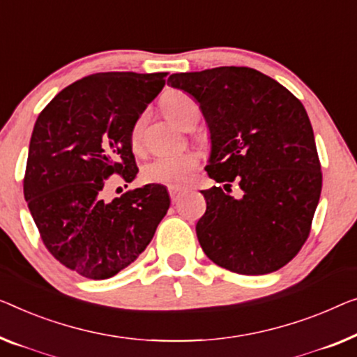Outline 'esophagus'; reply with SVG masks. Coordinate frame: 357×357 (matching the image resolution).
<instances>
[{
	"mask_svg": "<svg viewBox=\"0 0 357 357\" xmlns=\"http://www.w3.org/2000/svg\"><path fill=\"white\" fill-rule=\"evenodd\" d=\"M168 192H169V197H172V202H173V204H176V202L179 200L181 194H183V190H181V189H176V188H169V189H168Z\"/></svg>",
	"mask_w": 357,
	"mask_h": 357,
	"instance_id": "esophagus-1",
	"label": "esophagus"
}]
</instances>
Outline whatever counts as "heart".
I'll return each instance as SVG.
<instances>
[{
	"label": "heart",
	"mask_w": 357,
	"mask_h": 357,
	"mask_svg": "<svg viewBox=\"0 0 357 357\" xmlns=\"http://www.w3.org/2000/svg\"><path fill=\"white\" fill-rule=\"evenodd\" d=\"M165 114L173 123L179 126H188L195 116H199V105L189 94L183 91H173L163 99ZM144 115L136 120L131 130V141L137 144L141 137ZM199 155L194 152H173L162 153L153 157L142 168V178L147 183L162 184L167 188H184L194 178V173L199 168Z\"/></svg>",
	"instance_id": "b5f03b06"
}]
</instances>
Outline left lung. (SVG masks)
Returning a JSON list of instances; mask_svg holds the SVG:
<instances>
[{
  "instance_id": "left-lung-1",
  "label": "left lung",
  "mask_w": 357,
  "mask_h": 357,
  "mask_svg": "<svg viewBox=\"0 0 357 357\" xmlns=\"http://www.w3.org/2000/svg\"><path fill=\"white\" fill-rule=\"evenodd\" d=\"M168 84L199 102L210 130L197 222L213 263L245 275L269 274L296 257L311 231L322 189L314 132L305 107L285 86L250 67L173 73ZM237 183L242 197L234 199Z\"/></svg>"
}]
</instances>
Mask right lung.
<instances>
[{"mask_svg": "<svg viewBox=\"0 0 357 357\" xmlns=\"http://www.w3.org/2000/svg\"><path fill=\"white\" fill-rule=\"evenodd\" d=\"M168 73H93L41 110L31 132L24 197L52 257L83 278L119 274L151 243L169 208L160 184L105 200L114 174H137L131 130Z\"/></svg>", "mask_w": 357, "mask_h": 357, "instance_id": "obj_1", "label": "right lung"}]
</instances>
